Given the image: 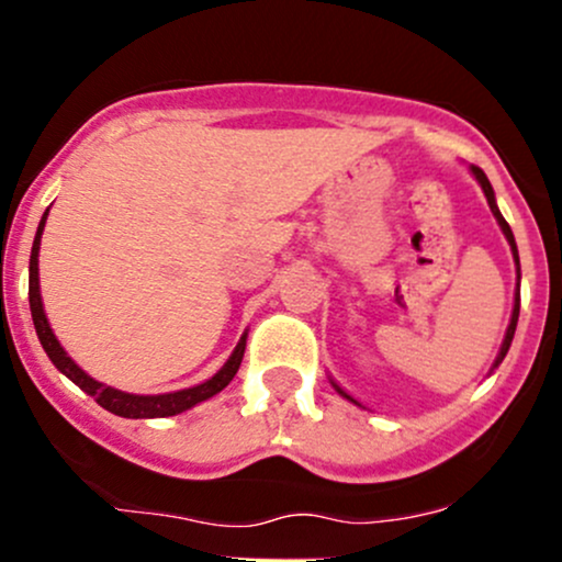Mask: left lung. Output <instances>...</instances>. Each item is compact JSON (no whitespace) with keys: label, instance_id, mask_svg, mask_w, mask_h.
Segmentation results:
<instances>
[{"label":"left lung","instance_id":"obj_1","mask_svg":"<svg viewBox=\"0 0 562 562\" xmlns=\"http://www.w3.org/2000/svg\"><path fill=\"white\" fill-rule=\"evenodd\" d=\"M470 173H473L475 177V182L481 184V190H483V195H486V203H488V209H492V214H494V218H496V224H499V229H502V235L507 237V243H509V250H513V261H515V272H518V288H515V303H513V314H509V325H507V333H505V340H502V346H499V353H496V359H494V367H499L502 364V359L507 357V351H509V344H513V335H515V327H518V314H520V259H518V245H515V237H513V229H509V224L505 222V216L499 214V209H496V198H494V187H492V182H488L486 179V173H483L479 166H470ZM492 367V370H494ZM330 383H333V389L340 393V396L344 398H348V402L351 404H357V406H362L357 402V398L351 396V393H346L344 389H340L338 383H335V380L330 378ZM367 409V406H364Z\"/></svg>","mask_w":562,"mask_h":562}]
</instances>
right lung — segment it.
<instances>
[{"label": "right lung", "mask_w": 562, "mask_h": 562, "mask_svg": "<svg viewBox=\"0 0 562 562\" xmlns=\"http://www.w3.org/2000/svg\"><path fill=\"white\" fill-rule=\"evenodd\" d=\"M47 214L49 209L44 211L42 222H38L36 237H34V248H31V261H29V303H31V317H34V327L38 335V344H42L44 351H47L49 362H53L57 370L63 372L68 380H74L76 385L83 393L94 398L102 409L113 412L119 417H128V420H150V417H171L179 415V412L192 409L205 398L216 396L218 391H224L229 385V380L237 375L245 353V340H248V333H243V338L237 340L235 351L229 353L227 362L222 364V370L216 372L214 378H209L205 383L192 385V389H182V391H171V393H156V396H142V393H126L113 389V385L100 383L92 375L81 370L74 359L68 357L66 348L60 346V340L55 338L53 327H49L47 314H44V303H42V290H38V245H42V232L44 224H47Z\"/></svg>", "instance_id": "obj_1"}]
</instances>
